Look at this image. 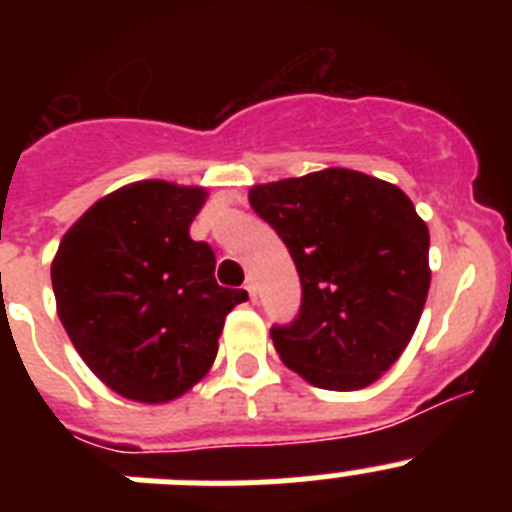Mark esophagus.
<instances>
[{
    "label": "esophagus",
    "mask_w": 512,
    "mask_h": 512,
    "mask_svg": "<svg viewBox=\"0 0 512 512\" xmlns=\"http://www.w3.org/2000/svg\"><path fill=\"white\" fill-rule=\"evenodd\" d=\"M246 292L251 300H256V284H253V279H246Z\"/></svg>",
    "instance_id": "obj_1"
}]
</instances>
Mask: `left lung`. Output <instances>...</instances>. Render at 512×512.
Wrapping results in <instances>:
<instances>
[{"mask_svg": "<svg viewBox=\"0 0 512 512\" xmlns=\"http://www.w3.org/2000/svg\"><path fill=\"white\" fill-rule=\"evenodd\" d=\"M253 212L295 261L302 305L274 325L279 359L320 390L354 392L402 356L431 287L428 225L400 187L351 169L256 184Z\"/></svg>", "mask_w": 512, "mask_h": 512, "instance_id": "obj_1", "label": "left lung"}]
</instances>
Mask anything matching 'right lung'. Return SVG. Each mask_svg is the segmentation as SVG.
Masks as SVG:
<instances>
[{"mask_svg":"<svg viewBox=\"0 0 512 512\" xmlns=\"http://www.w3.org/2000/svg\"><path fill=\"white\" fill-rule=\"evenodd\" d=\"M202 187L146 179L94 202L51 264L58 318L112 392L176 400L210 372L225 315L246 289L215 282V253L189 238Z\"/></svg>","mask_w":512,"mask_h":512,"instance_id":"add662e5","label":"right lung"}]
</instances>
